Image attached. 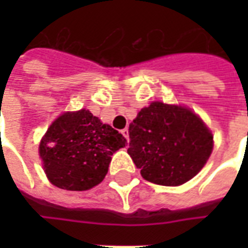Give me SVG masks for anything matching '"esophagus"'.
I'll list each match as a JSON object with an SVG mask.
<instances>
[{
    "mask_svg": "<svg viewBox=\"0 0 248 248\" xmlns=\"http://www.w3.org/2000/svg\"><path fill=\"white\" fill-rule=\"evenodd\" d=\"M122 134H124V137L126 138V140H129V129H124L122 131H121Z\"/></svg>",
    "mask_w": 248,
    "mask_h": 248,
    "instance_id": "obj_1",
    "label": "esophagus"
}]
</instances>
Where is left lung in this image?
<instances>
[{"mask_svg": "<svg viewBox=\"0 0 248 248\" xmlns=\"http://www.w3.org/2000/svg\"><path fill=\"white\" fill-rule=\"evenodd\" d=\"M127 153L146 181L179 186L197 175L211 155V131L190 108L153 102L129 126Z\"/></svg>", "mask_w": 248, "mask_h": 248, "instance_id": "1", "label": "left lung"}]
</instances>
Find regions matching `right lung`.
I'll use <instances>...</instances> for the list:
<instances>
[{
	"mask_svg": "<svg viewBox=\"0 0 248 248\" xmlns=\"http://www.w3.org/2000/svg\"><path fill=\"white\" fill-rule=\"evenodd\" d=\"M126 145L124 135L82 108L66 111L50 124L41 140L40 156L54 186L85 191L102 182L111 155Z\"/></svg>",
	"mask_w": 248,
	"mask_h": 248,
	"instance_id": "right-lung-1",
	"label": "right lung"
}]
</instances>
